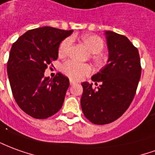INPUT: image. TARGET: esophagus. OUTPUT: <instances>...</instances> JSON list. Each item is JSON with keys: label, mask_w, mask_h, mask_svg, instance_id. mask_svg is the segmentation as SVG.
Here are the masks:
<instances>
[{"label": "esophagus", "mask_w": 155, "mask_h": 155, "mask_svg": "<svg viewBox=\"0 0 155 155\" xmlns=\"http://www.w3.org/2000/svg\"><path fill=\"white\" fill-rule=\"evenodd\" d=\"M70 85H75V84H77V82H76V81H73V80H70Z\"/></svg>", "instance_id": "1"}]
</instances>
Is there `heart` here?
Segmentation results:
<instances>
[{
  "mask_svg": "<svg viewBox=\"0 0 155 155\" xmlns=\"http://www.w3.org/2000/svg\"><path fill=\"white\" fill-rule=\"evenodd\" d=\"M83 42L85 43L86 47L88 48L90 52L93 54L91 58L93 61L97 65L103 64L106 59L103 55L100 53L104 48V41L101 38L92 34H86L82 38ZM72 43L71 38H67L60 44L59 48V54H65ZM63 73L66 74L71 79L74 80H81L83 78L90 74L91 72V68L87 64H80L74 60H68L62 64L61 67Z\"/></svg>",
  "mask_w": 155,
  "mask_h": 155,
  "instance_id": "b5f03b06",
  "label": "heart"
}]
</instances>
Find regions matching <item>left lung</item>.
Segmentation results:
<instances>
[{
  "instance_id": "left-lung-1",
  "label": "left lung",
  "mask_w": 155,
  "mask_h": 155,
  "mask_svg": "<svg viewBox=\"0 0 155 155\" xmlns=\"http://www.w3.org/2000/svg\"><path fill=\"white\" fill-rule=\"evenodd\" d=\"M108 48L107 64L88 82L81 83V105L84 115L94 124L103 125L119 118L130 106L141 76L138 48L127 37L111 31L105 32Z\"/></svg>"
}]
</instances>
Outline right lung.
<instances>
[{
    "instance_id": "1",
    "label": "right lung",
    "mask_w": 155,
    "mask_h": 155,
    "mask_svg": "<svg viewBox=\"0 0 155 155\" xmlns=\"http://www.w3.org/2000/svg\"><path fill=\"white\" fill-rule=\"evenodd\" d=\"M72 32L43 27L26 32L12 44L7 62L11 89L19 107L34 118H48L62 107L70 81L61 73L45 77L44 71Z\"/></svg>"
}]
</instances>
